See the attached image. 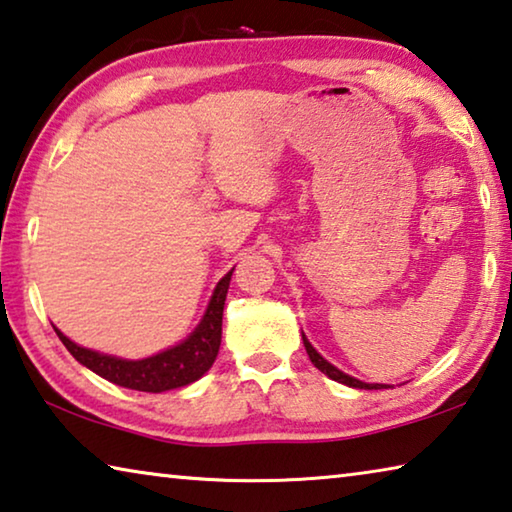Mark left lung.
<instances>
[{
  "instance_id": "1",
  "label": "left lung",
  "mask_w": 512,
  "mask_h": 512,
  "mask_svg": "<svg viewBox=\"0 0 512 512\" xmlns=\"http://www.w3.org/2000/svg\"><path fill=\"white\" fill-rule=\"evenodd\" d=\"M302 343H305V350H307V354H309L311 363H314V366H316L320 372H323V375H327L329 379H334V381H339V384H345V386H350V388H363V391H379V388H393V386H388V384H366V381H361V379H357V377L345 375L343 370H339L336 366H332V363H329L327 359L320 357L318 350L314 348V345L309 343L305 332H302Z\"/></svg>"
}]
</instances>
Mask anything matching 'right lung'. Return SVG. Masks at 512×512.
Returning <instances> with one entry per match:
<instances>
[{"mask_svg": "<svg viewBox=\"0 0 512 512\" xmlns=\"http://www.w3.org/2000/svg\"><path fill=\"white\" fill-rule=\"evenodd\" d=\"M232 271H235V268H230L214 287L205 314L194 332L189 334L185 341L171 345V348L158 354H151V357L146 359H121L115 357V354H103L97 350L83 348V345L67 339L58 327L54 329L58 339L63 341L69 354H72L81 366L97 372L99 377L112 381V384L142 393H164L173 391V388H183L201 379L205 372L212 368L216 354H219L223 305L225 296H228Z\"/></svg>", "mask_w": 512, "mask_h": 512, "instance_id": "1", "label": "right lung"}]
</instances>
